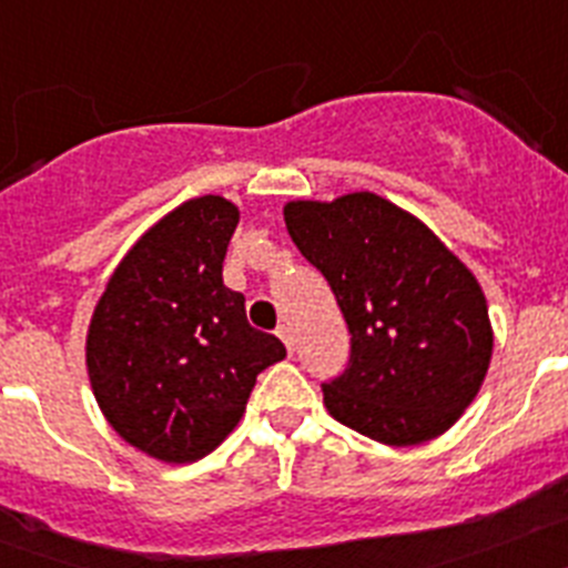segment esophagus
I'll list each match as a JSON object with an SVG mask.
<instances>
[{"label":"esophagus","instance_id":"1","mask_svg":"<svg viewBox=\"0 0 568 568\" xmlns=\"http://www.w3.org/2000/svg\"><path fill=\"white\" fill-rule=\"evenodd\" d=\"M278 338L284 341V346H287V353H293L295 344H293V329H290V324H281V327H278Z\"/></svg>","mask_w":568,"mask_h":568}]
</instances>
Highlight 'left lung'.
Segmentation results:
<instances>
[{"mask_svg": "<svg viewBox=\"0 0 568 568\" xmlns=\"http://www.w3.org/2000/svg\"><path fill=\"white\" fill-rule=\"evenodd\" d=\"M284 222L349 329L346 369L321 384L329 415L389 446L446 433L478 395L491 358L475 275L433 230L375 193L290 202Z\"/></svg>", "mask_w": 568, "mask_h": 568, "instance_id": "1", "label": "left lung"}]
</instances>
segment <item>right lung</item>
<instances>
[{"label": "right lung", "mask_w": 568, "mask_h": 568, "mask_svg": "<svg viewBox=\"0 0 568 568\" xmlns=\"http://www.w3.org/2000/svg\"><path fill=\"white\" fill-rule=\"evenodd\" d=\"M239 207L190 199L135 241L99 298L88 373L104 418L168 464L204 458L233 433L255 375L287 355L250 327L222 264Z\"/></svg>", "instance_id": "right-lung-1"}]
</instances>
